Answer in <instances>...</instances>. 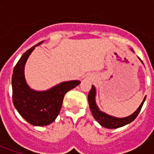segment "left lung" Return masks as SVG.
Segmentation results:
<instances>
[{"label":"left lung","instance_id":"left-lung-1","mask_svg":"<svg viewBox=\"0 0 154 154\" xmlns=\"http://www.w3.org/2000/svg\"><path fill=\"white\" fill-rule=\"evenodd\" d=\"M131 50L134 52L133 49H131ZM95 96H96V89H95V87L94 85H92L91 89H90L89 95H88L89 108H90V110H91L92 113H93V116H94V117L95 118L97 122H98L101 126L107 128V129H117V128L124 126V125L127 124H129L130 122L134 121V119L137 117V115H138V113L141 111V107H142V105H143L146 98V97H145V98L143 99V101L141 102L140 106L137 108V109L133 114H131L130 116H128L126 117L120 118V117H112V116H110V115L106 114L105 112H102V111L99 109V108L97 107V105L96 104V101H95Z\"/></svg>","mask_w":154,"mask_h":154}]
</instances>
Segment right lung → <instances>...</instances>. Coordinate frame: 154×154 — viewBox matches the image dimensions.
Returning <instances> with one entry per match:
<instances>
[{"label":"right lung","instance_id":"right-lung-1","mask_svg":"<svg viewBox=\"0 0 154 154\" xmlns=\"http://www.w3.org/2000/svg\"><path fill=\"white\" fill-rule=\"evenodd\" d=\"M25 52L13 69L12 76L13 102L20 115L29 124L45 126L57 118L65 94L81 83L80 81L61 82L46 91H36L28 85L25 77V65L35 47Z\"/></svg>","mask_w":154,"mask_h":154}]
</instances>
